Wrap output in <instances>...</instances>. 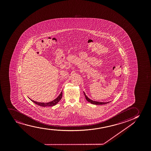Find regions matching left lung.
Here are the masks:
<instances>
[{"label":"left lung","mask_w":151,"mask_h":151,"mask_svg":"<svg viewBox=\"0 0 151 151\" xmlns=\"http://www.w3.org/2000/svg\"><path fill=\"white\" fill-rule=\"evenodd\" d=\"M84 95L85 96V97H86V100L88 101V102H89L91 103V104H93L95 105H103V104H107V103H109L110 102H97V101H95L92 100H91V99L88 98L86 96V93L84 92Z\"/></svg>","instance_id":"obj_1"}]
</instances>
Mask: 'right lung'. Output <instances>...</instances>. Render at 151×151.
Returning a JSON list of instances; mask_svg holds the SVG:
<instances>
[{
	"label": "right lung",
	"instance_id": "obj_1",
	"mask_svg": "<svg viewBox=\"0 0 151 151\" xmlns=\"http://www.w3.org/2000/svg\"><path fill=\"white\" fill-rule=\"evenodd\" d=\"M62 96H63V92H61V93H60V95L58 96L56 99H54V100L52 101L51 102H49L48 103H40L37 102L36 101H35L34 100H32L31 99H30V100L32 101L34 103H35L36 104L40 106H42V107H47V106H53L55 105L58 103L59 101H60L61 99H62Z\"/></svg>",
	"mask_w": 151,
	"mask_h": 151
}]
</instances>
